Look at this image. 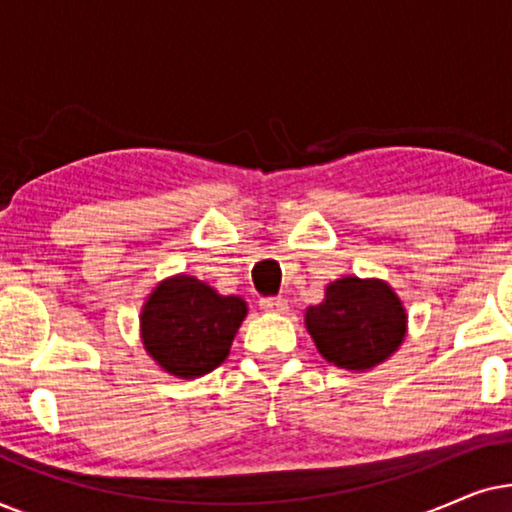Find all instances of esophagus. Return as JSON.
Segmentation results:
<instances>
[{"label":"esophagus","instance_id":"obj_1","mask_svg":"<svg viewBox=\"0 0 512 512\" xmlns=\"http://www.w3.org/2000/svg\"><path fill=\"white\" fill-rule=\"evenodd\" d=\"M261 310L284 314L286 310H289V303H286L284 298H261Z\"/></svg>","mask_w":512,"mask_h":512}]
</instances>
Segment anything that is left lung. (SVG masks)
I'll return each instance as SVG.
<instances>
[{
  "label": "left lung",
  "mask_w": 512,
  "mask_h": 512,
  "mask_svg": "<svg viewBox=\"0 0 512 512\" xmlns=\"http://www.w3.org/2000/svg\"><path fill=\"white\" fill-rule=\"evenodd\" d=\"M305 328L328 363L363 373L398 352L408 312L384 279L347 275L326 286L319 305L307 307Z\"/></svg>",
  "instance_id": "obj_1"
}]
</instances>
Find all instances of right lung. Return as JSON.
<instances>
[{
    "instance_id": "right-lung-1",
    "label": "right lung",
    "mask_w": 512,
    "mask_h": 512,
    "mask_svg": "<svg viewBox=\"0 0 512 512\" xmlns=\"http://www.w3.org/2000/svg\"><path fill=\"white\" fill-rule=\"evenodd\" d=\"M249 307L240 296H221L193 275H174L153 286L139 314L146 354L160 370L195 380L228 359Z\"/></svg>"
}]
</instances>
